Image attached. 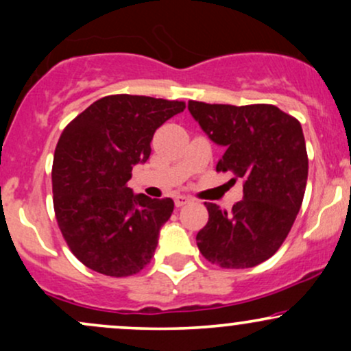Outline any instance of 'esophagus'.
Here are the masks:
<instances>
[{"instance_id": "34e87169", "label": "esophagus", "mask_w": 351, "mask_h": 351, "mask_svg": "<svg viewBox=\"0 0 351 351\" xmlns=\"http://www.w3.org/2000/svg\"><path fill=\"white\" fill-rule=\"evenodd\" d=\"M189 201H191V198H189V196H184V195L175 196V204H176V208L184 206V204H188Z\"/></svg>"}]
</instances>
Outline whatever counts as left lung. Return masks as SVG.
Here are the masks:
<instances>
[{
    "mask_svg": "<svg viewBox=\"0 0 351 351\" xmlns=\"http://www.w3.org/2000/svg\"><path fill=\"white\" fill-rule=\"evenodd\" d=\"M188 110L224 147L216 171L244 180L243 199L229 213L204 203L209 219L196 236L199 252L224 269L254 267L277 252L302 206L308 158L300 122L269 104L189 100Z\"/></svg>",
    "mask_w": 351,
    "mask_h": 351,
    "instance_id": "8db88e82",
    "label": "left lung"
}]
</instances>
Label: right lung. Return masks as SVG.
<instances>
[{"mask_svg": "<svg viewBox=\"0 0 351 351\" xmlns=\"http://www.w3.org/2000/svg\"><path fill=\"white\" fill-rule=\"evenodd\" d=\"M184 107L178 100L107 95L64 128L52 163L56 219L72 254L92 271L125 277L152 261L175 203L135 195L127 181L150 156L156 128Z\"/></svg>", "mask_w": 351, "mask_h": 351, "instance_id": "1", "label": "right lung"}]
</instances>
